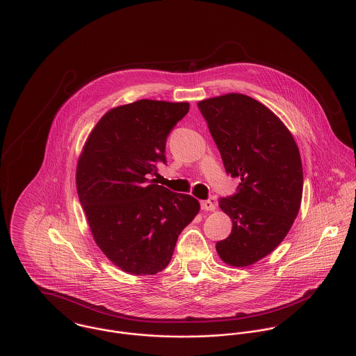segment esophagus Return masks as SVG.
Returning <instances> with one entry per match:
<instances>
[{"instance_id":"esophagus-1","label":"esophagus","mask_w":356,"mask_h":356,"mask_svg":"<svg viewBox=\"0 0 356 356\" xmlns=\"http://www.w3.org/2000/svg\"><path fill=\"white\" fill-rule=\"evenodd\" d=\"M200 205H202L203 211H211V212L215 211V204L212 203L211 200H204L200 203Z\"/></svg>"}]
</instances>
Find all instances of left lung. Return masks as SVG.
<instances>
[{"mask_svg":"<svg viewBox=\"0 0 356 356\" xmlns=\"http://www.w3.org/2000/svg\"><path fill=\"white\" fill-rule=\"evenodd\" d=\"M197 105L226 172L241 181L238 193L219 200L233 227L215 248L229 266H251L282 243L299 213L300 152L282 120L250 96L227 93Z\"/></svg>","mask_w":356,"mask_h":356,"instance_id":"obj_1","label":"left lung"}]
</instances>
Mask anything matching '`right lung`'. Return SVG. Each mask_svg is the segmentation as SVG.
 <instances>
[{
    "mask_svg": "<svg viewBox=\"0 0 356 356\" xmlns=\"http://www.w3.org/2000/svg\"><path fill=\"white\" fill-rule=\"evenodd\" d=\"M189 102L138 100L109 109L76 164V191L92 236L116 267L133 275L164 270L200 203L148 177L165 163V141ZM152 185L149 186V184Z\"/></svg>",
    "mask_w": 356,
    "mask_h": 356,
    "instance_id": "obj_1",
    "label": "right lung"
}]
</instances>
